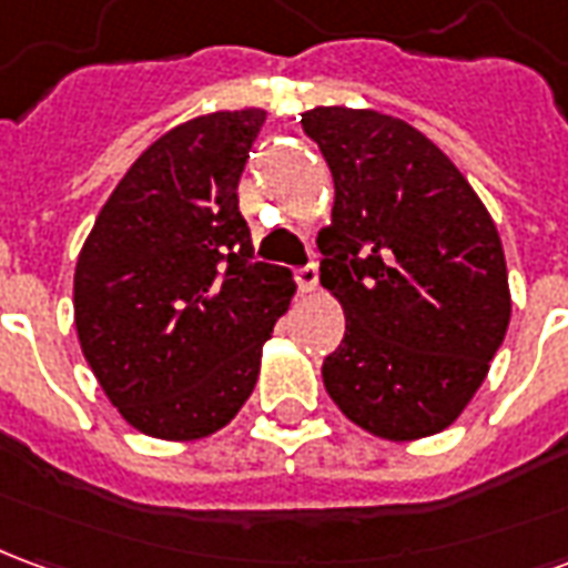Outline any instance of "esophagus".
<instances>
[{
    "label": "esophagus",
    "instance_id": "34e87169",
    "mask_svg": "<svg viewBox=\"0 0 568 568\" xmlns=\"http://www.w3.org/2000/svg\"><path fill=\"white\" fill-rule=\"evenodd\" d=\"M295 283L301 292H313V288L320 285V267H316V261H310V264H304V267H297Z\"/></svg>",
    "mask_w": 568,
    "mask_h": 568
}]
</instances>
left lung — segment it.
Masks as SVG:
<instances>
[{
    "mask_svg": "<svg viewBox=\"0 0 568 568\" xmlns=\"http://www.w3.org/2000/svg\"><path fill=\"white\" fill-rule=\"evenodd\" d=\"M334 179L320 280L344 304L322 381L356 426L386 440L447 428L505 341L511 292L496 224L417 128L371 109L301 115Z\"/></svg>",
    "mask_w": 568,
    "mask_h": 568,
    "instance_id": "obj_1",
    "label": "left lung"
}]
</instances>
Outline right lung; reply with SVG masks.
I'll use <instances>...</instances> for the list:
<instances>
[{"mask_svg": "<svg viewBox=\"0 0 568 568\" xmlns=\"http://www.w3.org/2000/svg\"><path fill=\"white\" fill-rule=\"evenodd\" d=\"M261 109L179 124L142 151L75 264L81 353L130 426L194 440L236 417L295 295L255 261L236 185Z\"/></svg>", "mask_w": 568, "mask_h": 568, "instance_id": "1", "label": "right lung"}]
</instances>
